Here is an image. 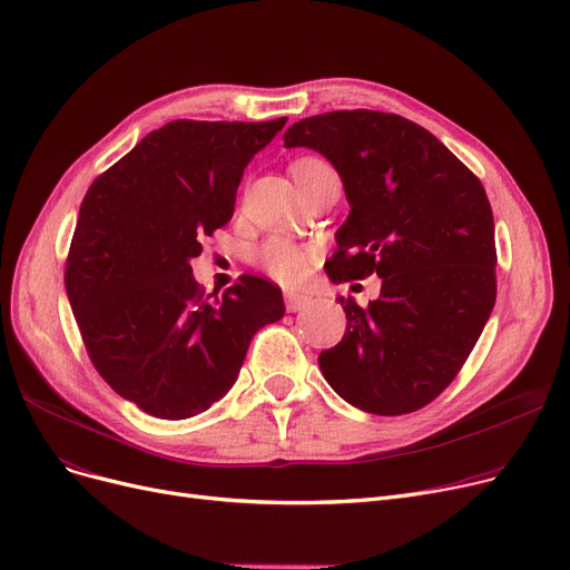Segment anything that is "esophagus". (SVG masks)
<instances>
[{
    "label": "esophagus",
    "instance_id": "obj_1",
    "mask_svg": "<svg viewBox=\"0 0 570 570\" xmlns=\"http://www.w3.org/2000/svg\"><path fill=\"white\" fill-rule=\"evenodd\" d=\"M286 309L288 312H301V309H305L309 303H312V298L309 295H305V293H293V291H288L286 295Z\"/></svg>",
    "mask_w": 570,
    "mask_h": 570
}]
</instances>
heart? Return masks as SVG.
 I'll use <instances>...</instances> for the list:
<instances>
[{"label":"heart","instance_id":"b5f03b06","mask_svg":"<svg viewBox=\"0 0 570 570\" xmlns=\"http://www.w3.org/2000/svg\"><path fill=\"white\" fill-rule=\"evenodd\" d=\"M316 167H326V163L314 160V158H303L295 160L291 165V171L295 181L303 179L307 171ZM307 249H303L301 244H295L284 237H275L263 244V249L258 252V263L269 272L272 277L279 279L282 284H298L307 275Z\"/></svg>","mask_w":570,"mask_h":570}]
</instances>
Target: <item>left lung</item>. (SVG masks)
<instances>
[{"instance_id":"1","label":"left lung","mask_w":570,"mask_h":570,"mask_svg":"<svg viewBox=\"0 0 570 570\" xmlns=\"http://www.w3.org/2000/svg\"><path fill=\"white\" fill-rule=\"evenodd\" d=\"M340 175L350 216L331 282L377 272L380 298H340L346 333L318 354L337 395L373 414L429 405L456 377L497 303L493 214L480 179L429 130L395 114L331 111L284 132Z\"/></svg>"}]
</instances>
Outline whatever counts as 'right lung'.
Here are the masks:
<instances>
[{
  "label": "right lung",
  "mask_w": 570,
  "mask_h": 570,
  "mask_svg": "<svg viewBox=\"0 0 570 570\" xmlns=\"http://www.w3.org/2000/svg\"><path fill=\"white\" fill-rule=\"evenodd\" d=\"M286 126L171 120L88 188L65 286L97 373L158 419H188L233 389L282 288L246 275L207 298L190 261L233 218L244 167Z\"/></svg>",
  "instance_id": "1"
}]
</instances>
